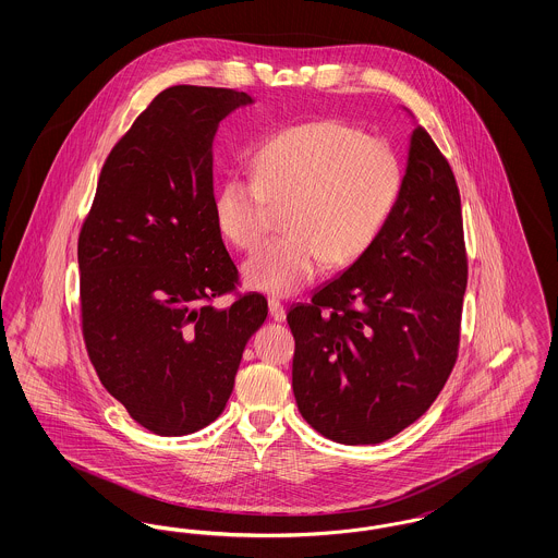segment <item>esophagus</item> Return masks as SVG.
I'll return each mask as SVG.
<instances>
[{
	"instance_id": "esophagus-1",
	"label": "esophagus",
	"mask_w": 558,
	"mask_h": 558,
	"mask_svg": "<svg viewBox=\"0 0 558 558\" xmlns=\"http://www.w3.org/2000/svg\"><path fill=\"white\" fill-rule=\"evenodd\" d=\"M267 307H269V316L276 319V322H282V319L287 318L284 305H282L278 299H269V301H267Z\"/></svg>"
}]
</instances>
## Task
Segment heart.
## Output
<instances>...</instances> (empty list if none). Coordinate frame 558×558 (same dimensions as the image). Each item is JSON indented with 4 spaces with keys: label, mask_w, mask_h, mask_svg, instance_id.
<instances>
[{
    "label": "heart",
    "mask_w": 558,
    "mask_h": 558,
    "mask_svg": "<svg viewBox=\"0 0 558 558\" xmlns=\"http://www.w3.org/2000/svg\"><path fill=\"white\" fill-rule=\"evenodd\" d=\"M253 167L255 178L221 184L213 211L221 234L242 251L255 248L284 211L289 234L266 242L242 267L248 287L276 296L301 291L324 262H357L385 228L401 186L393 148L339 119L271 135Z\"/></svg>",
    "instance_id": "1"
}]
</instances>
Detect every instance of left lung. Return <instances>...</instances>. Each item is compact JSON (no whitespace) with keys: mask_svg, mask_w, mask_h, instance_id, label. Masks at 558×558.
<instances>
[{"mask_svg":"<svg viewBox=\"0 0 558 558\" xmlns=\"http://www.w3.org/2000/svg\"><path fill=\"white\" fill-rule=\"evenodd\" d=\"M466 278L458 184L418 125L378 239L287 314L292 391L307 425L337 444L371 446L418 421L456 364Z\"/></svg>","mask_w":558,"mask_h":558,"instance_id":"obj_1","label":"left lung"}]
</instances>
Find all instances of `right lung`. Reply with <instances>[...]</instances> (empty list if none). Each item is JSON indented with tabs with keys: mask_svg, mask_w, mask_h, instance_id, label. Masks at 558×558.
<instances>
[{
	"mask_svg": "<svg viewBox=\"0 0 558 558\" xmlns=\"http://www.w3.org/2000/svg\"><path fill=\"white\" fill-rule=\"evenodd\" d=\"M244 92L173 85L110 150L81 226V330L108 393L137 425L194 433L223 412L264 294H236L239 269L215 221L213 137L251 105Z\"/></svg>",
	"mask_w": 558,
	"mask_h": 558,
	"instance_id": "1",
	"label": "right lung"
}]
</instances>
